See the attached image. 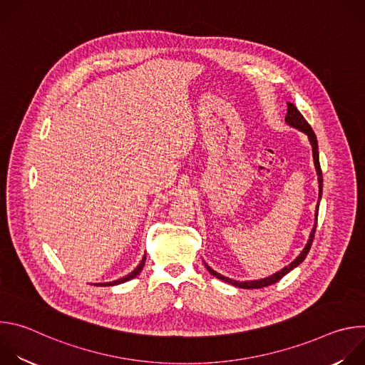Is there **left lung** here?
Returning a JSON list of instances; mask_svg holds the SVG:
<instances>
[{
	"mask_svg": "<svg viewBox=\"0 0 365 365\" xmlns=\"http://www.w3.org/2000/svg\"><path fill=\"white\" fill-rule=\"evenodd\" d=\"M286 123L300 131H303L304 134H307L309 137V141L312 144V150H314V160H315V168H317V172H318V180H319V199H321V195H322V183H324V179H322V170H321V165H319V153H318V140H317V135L314 133V130H312V127L309 125V123L304 120V117L299 113V110L293 106V103H287V115H286ZM319 207V205H318ZM318 207H317V220H318ZM315 231H317V227H314V230H312V234H310V238L304 247V250L300 252V255L294 259V262L292 264H289L287 267H284L282 272L267 277V279H263V280H254V282H235V280H231L228 277H224L221 276L220 273L214 272L211 267H207V272H210L212 276H215L217 279L220 280H224L235 287H241V289H262V287H266V286H270V284H274L277 283L280 279H283V276H286L289 272H292L294 267H297L303 259L306 258L309 250H310V245L312 242H314V238H315Z\"/></svg>",
	"mask_w": 365,
	"mask_h": 365,
	"instance_id": "left-lung-1",
	"label": "left lung"
}]
</instances>
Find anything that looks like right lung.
Masks as SVG:
<instances>
[{
  "instance_id": "right-lung-1",
  "label": "right lung",
  "mask_w": 365,
  "mask_h": 365,
  "mask_svg": "<svg viewBox=\"0 0 365 365\" xmlns=\"http://www.w3.org/2000/svg\"><path fill=\"white\" fill-rule=\"evenodd\" d=\"M144 263H145V257H143L140 266H138L134 272H131L128 276H125V277H123V279H120V280H115V282H113V283H106V284H102V286H114V284H120V283H124V282H128V280L134 279L137 274L141 273V270H143V267H144Z\"/></svg>"
}]
</instances>
